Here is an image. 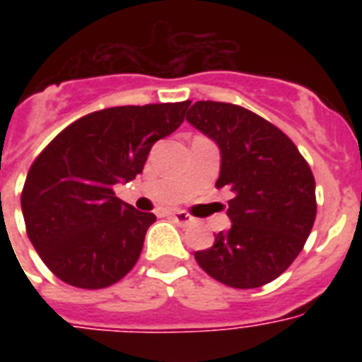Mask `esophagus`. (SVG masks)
<instances>
[{
  "instance_id": "esophagus-1",
  "label": "esophagus",
  "mask_w": 362,
  "mask_h": 362,
  "mask_svg": "<svg viewBox=\"0 0 362 362\" xmlns=\"http://www.w3.org/2000/svg\"><path fill=\"white\" fill-rule=\"evenodd\" d=\"M170 218L178 223V226H189L193 221V218L187 212H184V210H175V212H170Z\"/></svg>"
}]
</instances>
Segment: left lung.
<instances>
[{
	"mask_svg": "<svg viewBox=\"0 0 362 362\" xmlns=\"http://www.w3.org/2000/svg\"><path fill=\"white\" fill-rule=\"evenodd\" d=\"M186 118L220 146L216 187L235 193L227 209L231 229L218 233L214 246L195 252V261L235 289L276 280L314 227L317 203L310 165L284 131L244 107L197 101Z\"/></svg>",
	"mask_w": 362,
	"mask_h": 362,
	"instance_id": "1",
	"label": "left lung"
}]
</instances>
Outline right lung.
<instances>
[{"mask_svg":"<svg viewBox=\"0 0 362 362\" xmlns=\"http://www.w3.org/2000/svg\"><path fill=\"white\" fill-rule=\"evenodd\" d=\"M189 103L98 110L37 156L20 203L31 244L59 280L103 289L135 267L156 216L120 201L115 186L141 175L153 142L180 127Z\"/></svg>","mask_w":362,"mask_h":362,"instance_id":"right-lung-1","label":"right lung"}]
</instances>
